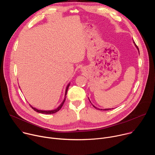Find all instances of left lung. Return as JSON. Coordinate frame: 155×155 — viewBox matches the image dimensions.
<instances>
[{"mask_svg": "<svg viewBox=\"0 0 155 155\" xmlns=\"http://www.w3.org/2000/svg\"><path fill=\"white\" fill-rule=\"evenodd\" d=\"M133 43H134V45H135V46H136V48H137V50H138V51H139V48H138V47H137V45H136V43H135V42H134V40H133ZM88 99H89V98H88ZM89 101H90V102H91V101H90V99H89ZM92 105H93V107H94V108H96V109H97V110H111V109H112V108H105V109H101H101H100V108H97V107H95V106H94V105H93V104H92Z\"/></svg>", "mask_w": 155, "mask_h": 155, "instance_id": "obj_1", "label": "left lung"}]
</instances>
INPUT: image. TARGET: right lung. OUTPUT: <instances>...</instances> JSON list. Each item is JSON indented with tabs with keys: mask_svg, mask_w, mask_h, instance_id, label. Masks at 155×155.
<instances>
[{
	"mask_svg": "<svg viewBox=\"0 0 155 155\" xmlns=\"http://www.w3.org/2000/svg\"><path fill=\"white\" fill-rule=\"evenodd\" d=\"M69 86H70V83L68 84L67 87H66L65 92V96H64V99L63 101L62 102V103H61L56 108H55V109H54V110H38V109H37V108H34V107H33L32 105H30L31 107L32 108V109H34V110H35V112H38V113L43 114H46V115H47V114H53L56 113L57 112H58L59 110L61 108V107H62V105H63V104H64V102H65V101L66 94H67L68 90V88H69Z\"/></svg>",
	"mask_w": 155,
	"mask_h": 155,
	"instance_id": "right-lung-1",
	"label": "right lung"
}]
</instances>
